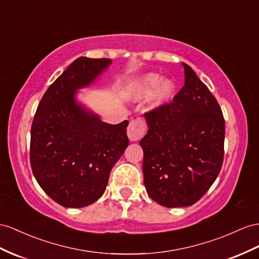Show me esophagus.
<instances>
[{
  "instance_id": "obj_1",
  "label": "esophagus",
  "mask_w": 259,
  "mask_h": 259,
  "mask_svg": "<svg viewBox=\"0 0 259 259\" xmlns=\"http://www.w3.org/2000/svg\"><path fill=\"white\" fill-rule=\"evenodd\" d=\"M145 129H147V125H145V122L143 119H141V118L132 119L128 125V129H127L129 140L131 142H136V141L140 140V139L144 135Z\"/></svg>"
}]
</instances>
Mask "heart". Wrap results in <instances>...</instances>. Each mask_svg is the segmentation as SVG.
Listing matches in <instances>:
<instances>
[{"mask_svg": "<svg viewBox=\"0 0 259 259\" xmlns=\"http://www.w3.org/2000/svg\"><path fill=\"white\" fill-rule=\"evenodd\" d=\"M176 91V84L171 79H162V77L156 73H149L144 75L139 82L136 94L138 97H148L152 93L153 94L154 107L167 103L174 96Z\"/></svg>", "mask_w": 259, "mask_h": 259, "instance_id": "b5f03b06", "label": "heart"}]
</instances>
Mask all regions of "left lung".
Wrapping results in <instances>:
<instances>
[{"instance_id":"left-lung-1","label":"left lung","mask_w":259,"mask_h":259,"mask_svg":"<svg viewBox=\"0 0 259 259\" xmlns=\"http://www.w3.org/2000/svg\"><path fill=\"white\" fill-rule=\"evenodd\" d=\"M185 84L173 102L145 112L141 139L148 195L167 208L196 203L220 173L225 123L220 105L183 62Z\"/></svg>"}]
</instances>
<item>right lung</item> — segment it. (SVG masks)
Wrapping results in <instances>:
<instances>
[{"label": "right lung", "instance_id": "obj_1", "mask_svg": "<svg viewBox=\"0 0 259 259\" xmlns=\"http://www.w3.org/2000/svg\"><path fill=\"white\" fill-rule=\"evenodd\" d=\"M110 63L106 58H77L45 93L31 124L32 173L45 193L65 208H83L101 198L128 147V120L104 122L75 99V92Z\"/></svg>", "mask_w": 259, "mask_h": 259}]
</instances>
